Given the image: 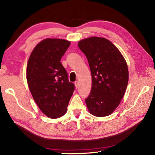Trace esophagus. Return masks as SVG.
Wrapping results in <instances>:
<instances>
[{"label": "esophagus", "instance_id": "esophagus-1", "mask_svg": "<svg viewBox=\"0 0 155 155\" xmlns=\"http://www.w3.org/2000/svg\"><path fill=\"white\" fill-rule=\"evenodd\" d=\"M74 85H75V87L77 88L78 87V85H79V84H78V81H75L74 82Z\"/></svg>", "mask_w": 155, "mask_h": 155}]
</instances>
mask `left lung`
<instances>
[{"mask_svg": "<svg viewBox=\"0 0 155 155\" xmlns=\"http://www.w3.org/2000/svg\"><path fill=\"white\" fill-rule=\"evenodd\" d=\"M86 56L92 75L91 94L85 100L95 117L111 114L120 103L128 81L127 62L120 51L108 39L91 37L78 42Z\"/></svg>", "mask_w": 155, "mask_h": 155, "instance_id": "8db88e82", "label": "left lung"}]
</instances>
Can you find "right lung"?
<instances>
[{
	"mask_svg": "<svg viewBox=\"0 0 155 155\" xmlns=\"http://www.w3.org/2000/svg\"><path fill=\"white\" fill-rule=\"evenodd\" d=\"M70 45L71 42L64 39H44L36 45L28 61L29 90L40 110L51 118L66 114L74 90L61 62Z\"/></svg>",
	"mask_w": 155,
	"mask_h": 155,
	"instance_id": "right-lung-1",
	"label": "right lung"
}]
</instances>
